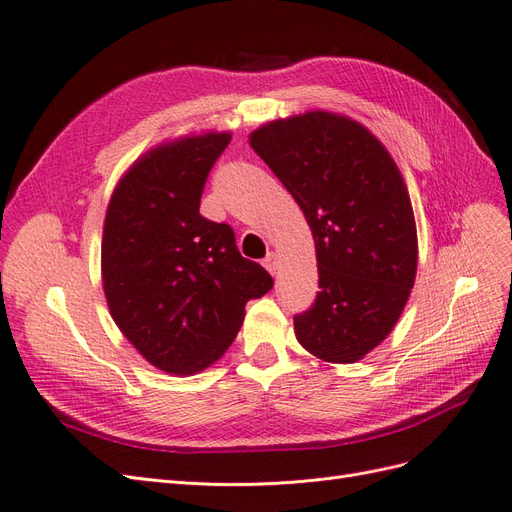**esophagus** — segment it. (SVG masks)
Returning a JSON list of instances; mask_svg holds the SVG:
<instances>
[{
	"label": "esophagus",
	"instance_id": "obj_1",
	"mask_svg": "<svg viewBox=\"0 0 512 512\" xmlns=\"http://www.w3.org/2000/svg\"><path fill=\"white\" fill-rule=\"evenodd\" d=\"M262 267H265L271 275H275V273H277V267H280V256H277L275 252H269L267 258L262 260Z\"/></svg>",
	"mask_w": 512,
	"mask_h": 512
}]
</instances>
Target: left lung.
<instances>
[{"label": "left lung", "mask_w": 512, "mask_h": 512, "mask_svg": "<svg viewBox=\"0 0 512 512\" xmlns=\"http://www.w3.org/2000/svg\"><path fill=\"white\" fill-rule=\"evenodd\" d=\"M250 145L297 200L316 243L320 292L294 318V335L320 361H361L393 331L414 286L418 239L404 177L363 123L331 111L262 123Z\"/></svg>", "instance_id": "obj_1"}]
</instances>
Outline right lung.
<instances>
[{
    "instance_id": "right-lung-1",
    "label": "right lung",
    "mask_w": 512,
    "mask_h": 512,
    "mask_svg": "<svg viewBox=\"0 0 512 512\" xmlns=\"http://www.w3.org/2000/svg\"><path fill=\"white\" fill-rule=\"evenodd\" d=\"M230 132L185 134L145 151L117 181L102 232V288L119 331L166 374L192 376L235 342L245 303L273 286L228 224L198 213Z\"/></svg>"
}]
</instances>
